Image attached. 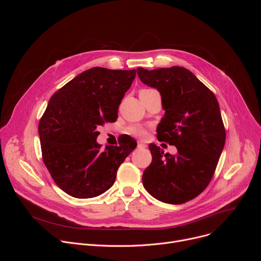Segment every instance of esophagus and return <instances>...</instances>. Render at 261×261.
<instances>
[{"mask_svg": "<svg viewBox=\"0 0 261 261\" xmlns=\"http://www.w3.org/2000/svg\"><path fill=\"white\" fill-rule=\"evenodd\" d=\"M137 147H139V148H144V147H146V144L143 143V142H141V141H138V142H137Z\"/></svg>", "mask_w": 261, "mask_h": 261, "instance_id": "esophagus-1", "label": "esophagus"}]
</instances>
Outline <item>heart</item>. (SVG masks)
<instances>
[{
  "instance_id": "obj_1",
  "label": "heart",
  "mask_w": 261,
  "mask_h": 261,
  "mask_svg": "<svg viewBox=\"0 0 261 261\" xmlns=\"http://www.w3.org/2000/svg\"><path fill=\"white\" fill-rule=\"evenodd\" d=\"M152 91H155V90H152V89H143L141 90L139 93H147V92H152ZM125 132L131 136H134V137H137V138H142L145 136L146 134V131H145V128L139 124H131L129 125L126 129H125Z\"/></svg>"
}]
</instances>
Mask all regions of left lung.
I'll return each mask as SVG.
<instances>
[{
  "instance_id": "obj_1",
  "label": "left lung",
  "mask_w": 261,
  "mask_h": 261,
  "mask_svg": "<svg viewBox=\"0 0 261 261\" xmlns=\"http://www.w3.org/2000/svg\"><path fill=\"white\" fill-rule=\"evenodd\" d=\"M140 81L156 88L165 116L157 137L175 145V155L150 144L152 162L142 174L145 190L156 199L179 204L198 196L213 178L225 144V127L214 93L188 69L137 68Z\"/></svg>"
}]
</instances>
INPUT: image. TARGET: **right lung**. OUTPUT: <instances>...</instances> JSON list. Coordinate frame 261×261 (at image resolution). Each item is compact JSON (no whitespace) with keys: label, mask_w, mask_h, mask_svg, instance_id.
I'll return each instance as SVG.
<instances>
[{"label":"right lung","mask_w":261,"mask_h":261,"mask_svg":"<svg viewBox=\"0 0 261 261\" xmlns=\"http://www.w3.org/2000/svg\"><path fill=\"white\" fill-rule=\"evenodd\" d=\"M136 70L91 68L56 92L38 125L43 162L68 195L93 198L114 185L117 171L136 147L123 136L105 151L96 141L97 128L118 119V108Z\"/></svg>","instance_id":"right-lung-1"}]
</instances>
